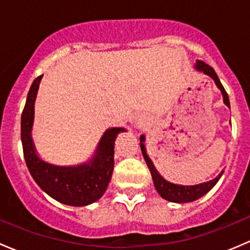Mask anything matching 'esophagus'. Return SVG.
Instances as JSON below:
<instances>
[{
	"mask_svg": "<svg viewBox=\"0 0 250 250\" xmlns=\"http://www.w3.org/2000/svg\"><path fill=\"white\" fill-rule=\"evenodd\" d=\"M137 125L138 127H143V125H145V121H144V118H138L137 120Z\"/></svg>",
	"mask_w": 250,
	"mask_h": 250,
	"instance_id": "1",
	"label": "esophagus"
}]
</instances>
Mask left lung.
Returning a JSON list of instances; mask_svg holds the SVG:
<instances>
[{"label": "left lung", "instance_id": "obj_1", "mask_svg": "<svg viewBox=\"0 0 250 250\" xmlns=\"http://www.w3.org/2000/svg\"><path fill=\"white\" fill-rule=\"evenodd\" d=\"M195 69L197 71L203 72L204 75L209 76L211 80L215 82L216 87L220 89L221 94H223V99H224V104L230 109V100H229V95L226 93L225 88L223 87L221 84L220 80H219L218 75L215 74L214 69L209 65H207L206 62H201V60H197L195 65ZM145 135H141L140 137V148L141 152H143L144 158H145V162L147 165L148 169H150L151 175H152V180H153V185H155L156 191L158 192V195L161 196L162 198H165L166 201H169V202H174V203H188V202H193V201L198 200L202 196L206 195L207 192L211 190V188L215 186V184L218 183L219 179L221 178L223 175L224 170L219 174L216 178L211 179V180L206 181V183L202 184H197V185H179V184H173L170 181L166 180L160 173L157 172V169L153 166L152 161L151 158L148 157L147 152H146V147H145Z\"/></svg>", "mask_w": 250, "mask_h": 250}]
</instances>
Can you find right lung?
Instances as JSON below:
<instances>
[{"mask_svg":"<svg viewBox=\"0 0 250 250\" xmlns=\"http://www.w3.org/2000/svg\"><path fill=\"white\" fill-rule=\"evenodd\" d=\"M42 76L32 82L21 113V144L29 172L37 185L58 202L72 207H84L99 200L106 191L113 170V148L117 135L127 132L113 127L105 130L94 155L88 162L77 166H57L42 160L32 140L35 100Z\"/></svg>","mask_w":250,"mask_h":250,"instance_id":"1","label":"right lung"}]
</instances>
